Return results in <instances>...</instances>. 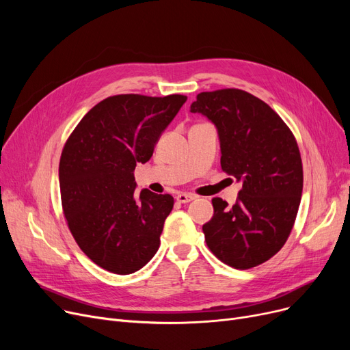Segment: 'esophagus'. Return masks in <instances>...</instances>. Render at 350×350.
Here are the masks:
<instances>
[{
	"label": "esophagus",
	"mask_w": 350,
	"mask_h": 350,
	"mask_svg": "<svg viewBox=\"0 0 350 350\" xmlns=\"http://www.w3.org/2000/svg\"><path fill=\"white\" fill-rule=\"evenodd\" d=\"M176 198H177L178 203H189V201L196 198V196L190 194V193H180V194H177Z\"/></svg>",
	"instance_id": "esophagus-1"
}]
</instances>
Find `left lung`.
Listing matches in <instances>:
<instances>
[{
    "mask_svg": "<svg viewBox=\"0 0 350 350\" xmlns=\"http://www.w3.org/2000/svg\"><path fill=\"white\" fill-rule=\"evenodd\" d=\"M190 112L217 127L221 169L243 183L232 207L214 197V215L203 226L219 261L250 269L277 254L298 214L304 170L291 129L264 100L241 89L201 92Z\"/></svg>",
    "mask_w": 350,
    "mask_h": 350,
    "instance_id": "8db88e82",
    "label": "left lung"
}]
</instances>
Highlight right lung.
Returning <instances> with one entry per match:
<instances>
[{
	"label": "right lung",
	"instance_id": "obj_1",
	"mask_svg": "<svg viewBox=\"0 0 350 350\" xmlns=\"http://www.w3.org/2000/svg\"><path fill=\"white\" fill-rule=\"evenodd\" d=\"M185 95H115L92 107L68 137L59 161L62 211L79 248L100 268L127 275L149 262L160 245L170 194L142 190L133 170L154 144Z\"/></svg>",
	"mask_w": 350,
	"mask_h": 350
}]
</instances>
